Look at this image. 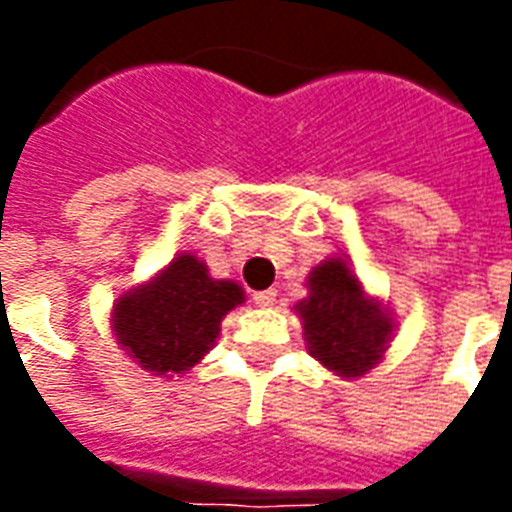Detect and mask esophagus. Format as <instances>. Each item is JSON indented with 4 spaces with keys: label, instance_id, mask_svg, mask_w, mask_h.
<instances>
[{
    "label": "esophagus",
    "instance_id": "1",
    "mask_svg": "<svg viewBox=\"0 0 512 512\" xmlns=\"http://www.w3.org/2000/svg\"><path fill=\"white\" fill-rule=\"evenodd\" d=\"M257 307H274V301H277V290H257L255 296H252Z\"/></svg>",
    "mask_w": 512,
    "mask_h": 512
}]
</instances>
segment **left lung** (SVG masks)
I'll return each mask as SVG.
<instances>
[{"mask_svg": "<svg viewBox=\"0 0 512 512\" xmlns=\"http://www.w3.org/2000/svg\"><path fill=\"white\" fill-rule=\"evenodd\" d=\"M310 296L296 304L310 354L343 378L365 376L384 356L392 318L367 299L343 257H329L307 279Z\"/></svg>", "mask_w": 512, "mask_h": 512, "instance_id": "8db88e82", "label": "left lung"}]
</instances>
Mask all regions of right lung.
Here are the masks:
<instances>
[{
    "label": "right lung",
    "mask_w": 512,
    "mask_h": 512,
    "mask_svg": "<svg viewBox=\"0 0 512 512\" xmlns=\"http://www.w3.org/2000/svg\"><path fill=\"white\" fill-rule=\"evenodd\" d=\"M241 301V285L213 279L202 260L183 252L153 282L117 299L112 332L142 370L169 378L211 351L222 318Z\"/></svg>",
    "instance_id": "right-lung-1"
}]
</instances>
